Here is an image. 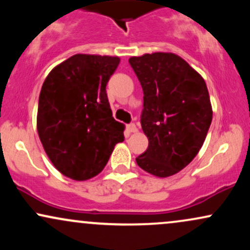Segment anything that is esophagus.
<instances>
[{
	"instance_id": "obj_1",
	"label": "esophagus",
	"mask_w": 250,
	"mask_h": 250,
	"mask_svg": "<svg viewBox=\"0 0 250 250\" xmlns=\"http://www.w3.org/2000/svg\"><path fill=\"white\" fill-rule=\"evenodd\" d=\"M127 130H128V133H137V131H139V129H137V127L135 125H127Z\"/></svg>"
}]
</instances>
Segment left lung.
Segmentation results:
<instances>
[{"label":"left lung","mask_w":250,"mask_h":250,"mask_svg":"<svg viewBox=\"0 0 250 250\" xmlns=\"http://www.w3.org/2000/svg\"><path fill=\"white\" fill-rule=\"evenodd\" d=\"M129 63L143 89L142 130L148 148L136 157L156 177L177 174L194 160L213 119L203 77L174 53L133 56Z\"/></svg>","instance_id":"8db88e82"}]
</instances>
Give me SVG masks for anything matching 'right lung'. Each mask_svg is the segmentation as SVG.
<instances>
[{
    "mask_svg": "<svg viewBox=\"0 0 250 250\" xmlns=\"http://www.w3.org/2000/svg\"><path fill=\"white\" fill-rule=\"evenodd\" d=\"M119 63V56L76 54L43 82L37 133L54 167L69 179L99 175L125 140V125L114 120L105 93Z\"/></svg>",
    "mask_w": 250,
    "mask_h": 250,
    "instance_id": "1",
    "label": "right lung"
}]
</instances>
